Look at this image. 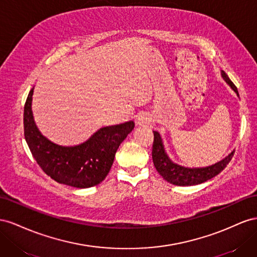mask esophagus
Segmentation results:
<instances>
[{"instance_id": "1", "label": "esophagus", "mask_w": 257, "mask_h": 257, "mask_svg": "<svg viewBox=\"0 0 257 257\" xmlns=\"http://www.w3.org/2000/svg\"><path fill=\"white\" fill-rule=\"evenodd\" d=\"M137 122L138 123H144V122H146V118L143 116H139L137 118Z\"/></svg>"}]
</instances>
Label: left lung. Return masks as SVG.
<instances>
[{
  "label": "left lung",
  "instance_id": "8db88e82",
  "mask_svg": "<svg viewBox=\"0 0 257 257\" xmlns=\"http://www.w3.org/2000/svg\"><path fill=\"white\" fill-rule=\"evenodd\" d=\"M222 76L226 80L233 91L236 92L238 96L237 87L227 76L226 73L222 71ZM154 133V142H153V150H152V157L153 163L155 166L158 173L163 177L167 182L171 183L173 185L178 186H190V185H197L200 183L206 182L212 178H214L219 172L223 171L226 166L229 164L231 160L234 151H232L228 156L225 157L223 160L218 161L215 165H212L204 168H185L179 166L177 164L172 163L170 158L165 152L163 141H161L160 135L157 131H153Z\"/></svg>",
  "mask_w": 257,
  "mask_h": 257
}]
</instances>
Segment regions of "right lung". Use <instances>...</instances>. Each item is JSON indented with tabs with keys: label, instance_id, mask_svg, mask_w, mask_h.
Returning <instances> with one entry per match:
<instances>
[{
	"label": "right lung",
	"instance_id": "obj_1",
	"mask_svg": "<svg viewBox=\"0 0 257 257\" xmlns=\"http://www.w3.org/2000/svg\"><path fill=\"white\" fill-rule=\"evenodd\" d=\"M30 90L24 109V131L32 156L48 177L77 188L98 185L111 170L120 143L133 131V120L101 128L89 140L76 146H60L41 135L33 119Z\"/></svg>",
	"mask_w": 257,
	"mask_h": 257
}]
</instances>
